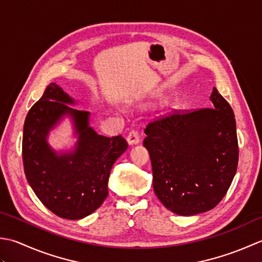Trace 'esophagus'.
Returning a JSON list of instances; mask_svg holds the SVG:
<instances>
[{
  "mask_svg": "<svg viewBox=\"0 0 262 262\" xmlns=\"http://www.w3.org/2000/svg\"><path fill=\"white\" fill-rule=\"evenodd\" d=\"M126 141H127V143H129L130 146L137 145V143L140 142V136H139V133L137 131L133 130V131H131L129 133V136H127Z\"/></svg>",
  "mask_w": 262,
  "mask_h": 262,
  "instance_id": "34e87169",
  "label": "esophagus"
}]
</instances>
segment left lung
<instances>
[{
    "mask_svg": "<svg viewBox=\"0 0 262 262\" xmlns=\"http://www.w3.org/2000/svg\"><path fill=\"white\" fill-rule=\"evenodd\" d=\"M212 108L172 114L149 123L143 146L151 159L154 191L180 216L212 209L236 173L238 146L233 110L213 87Z\"/></svg>",
    "mask_w": 262,
    "mask_h": 262,
    "instance_id": "obj_1",
    "label": "left lung"
}]
</instances>
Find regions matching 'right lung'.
<instances>
[{
  "instance_id": "add662e5",
  "label": "right lung",
  "mask_w": 262,
  "mask_h": 262,
  "mask_svg": "<svg viewBox=\"0 0 262 262\" xmlns=\"http://www.w3.org/2000/svg\"><path fill=\"white\" fill-rule=\"evenodd\" d=\"M78 103L52 82L30 108L24 125L25 174L41 204L67 220H81L103 204L108 194L112 166L127 143L121 136L104 137L90 125V113L73 108ZM64 118L72 121L77 141L70 151L58 152L49 133Z\"/></svg>"
}]
</instances>
